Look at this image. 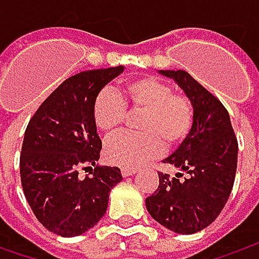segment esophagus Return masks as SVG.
<instances>
[{
    "instance_id": "obj_1",
    "label": "esophagus",
    "mask_w": 259,
    "mask_h": 259,
    "mask_svg": "<svg viewBox=\"0 0 259 259\" xmlns=\"http://www.w3.org/2000/svg\"><path fill=\"white\" fill-rule=\"evenodd\" d=\"M137 171H138L137 168H125V167L121 168V173H122L124 177H130V176H133V174H135Z\"/></svg>"
}]
</instances>
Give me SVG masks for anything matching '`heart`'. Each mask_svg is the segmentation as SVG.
<instances>
[{"mask_svg":"<svg viewBox=\"0 0 259 259\" xmlns=\"http://www.w3.org/2000/svg\"><path fill=\"white\" fill-rule=\"evenodd\" d=\"M143 112L138 119L141 134H121L105 145V158L111 164L135 168L173 148L189 135L193 125V106L171 86L154 77L140 76L124 80L118 94L104 89L95 96L92 116L105 135L116 133L125 121L126 109Z\"/></svg>","mask_w":259,"mask_h":259,"instance_id":"obj_1","label":"heart"}]
</instances>
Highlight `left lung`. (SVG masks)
I'll return each instance as SVG.
<instances>
[{"instance_id": "8db88e82", "label": "left lung", "mask_w": 259, "mask_h": 259, "mask_svg": "<svg viewBox=\"0 0 259 259\" xmlns=\"http://www.w3.org/2000/svg\"><path fill=\"white\" fill-rule=\"evenodd\" d=\"M184 91L193 106V125L173 154L164 158L189 174L158 173V189L145 199L148 213L164 228L190 235L204 229L222 212L232 192L238 141L222 102L186 70H160Z\"/></svg>"}]
</instances>
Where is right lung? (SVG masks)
<instances>
[{"label": "right lung", "mask_w": 259, "mask_h": 259, "mask_svg": "<svg viewBox=\"0 0 259 259\" xmlns=\"http://www.w3.org/2000/svg\"><path fill=\"white\" fill-rule=\"evenodd\" d=\"M122 72L124 66H116L70 76L27 125L21 184L35 218L53 234L72 238L94 228L106 212L109 192L122 180L118 167L96 164L102 141L92 116L95 96ZM80 168L91 171L80 178Z\"/></svg>", "instance_id": "add662e5"}]
</instances>
